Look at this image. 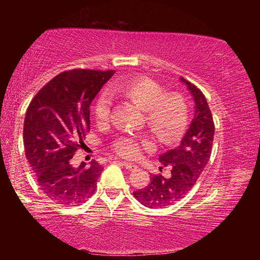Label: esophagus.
<instances>
[{
	"instance_id": "1",
	"label": "esophagus",
	"mask_w": 260,
	"mask_h": 260,
	"mask_svg": "<svg viewBox=\"0 0 260 260\" xmlns=\"http://www.w3.org/2000/svg\"><path fill=\"white\" fill-rule=\"evenodd\" d=\"M120 162L126 167L127 170H129V171H134V170L138 169V167H136V165L132 164V162H128V161H120Z\"/></svg>"
}]
</instances>
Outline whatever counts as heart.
Returning <instances> with one entry per match:
<instances>
[{
	"instance_id": "1",
	"label": "heart",
	"mask_w": 260,
	"mask_h": 260,
	"mask_svg": "<svg viewBox=\"0 0 260 260\" xmlns=\"http://www.w3.org/2000/svg\"><path fill=\"white\" fill-rule=\"evenodd\" d=\"M121 96L138 104L146 111V119L152 133L162 143L177 141L188 121V105L179 94H165L159 83L148 78L114 83L110 93L103 91L95 103V117L99 121L108 120L112 107L111 95ZM117 153L126 158H136L141 153V141L135 136H121L113 142Z\"/></svg>"
}]
</instances>
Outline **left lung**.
I'll return each instance as SVG.
<instances>
[{
	"label": "left lung",
	"mask_w": 260,
	"mask_h": 260,
	"mask_svg": "<svg viewBox=\"0 0 260 260\" xmlns=\"http://www.w3.org/2000/svg\"><path fill=\"white\" fill-rule=\"evenodd\" d=\"M180 81L186 85L192 96L195 111L179 146L159 156L161 162L159 169L171 167V177L164 178L160 174H153L146 188L133 192L135 199L148 208L160 209L183 199L210 160L214 124L209 104L196 86L183 78H180Z\"/></svg>",
	"instance_id": "8db88e82"
}]
</instances>
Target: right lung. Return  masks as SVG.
Segmentation results:
<instances>
[{
	"instance_id": "1",
	"label": "right lung",
	"mask_w": 260,
	"mask_h": 260,
	"mask_svg": "<svg viewBox=\"0 0 260 260\" xmlns=\"http://www.w3.org/2000/svg\"><path fill=\"white\" fill-rule=\"evenodd\" d=\"M114 71L59 73L29 103L24 121L26 158L41 190L51 201L79 205L94 195L102 166L72 164L90 129V104Z\"/></svg>"
}]
</instances>
